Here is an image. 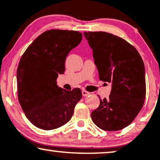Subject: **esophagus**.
I'll list each match as a JSON object with an SVG mask.
<instances>
[{"label":"esophagus","mask_w":160,"mask_h":160,"mask_svg":"<svg viewBox=\"0 0 160 160\" xmlns=\"http://www.w3.org/2000/svg\"><path fill=\"white\" fill-rule=\"evenodd\" d=\"M82 95L84 96V97H85V96L89 95V94H90V93L89 92H87V91H86V90H82Z\"/></svg>","instance_id":"esophagus-1"}]
</instances>
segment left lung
<instances>
[{
	"label": "left lung",
	"mask_w": 160,
	"mask_h": 160,
	"mask_svg": "<svg viewBox=\"0 0 160 160\" xmlns=\"http://www.w3.org/2000/svg\"><path fill=\"white\" fill-rule=\"evenodd\" d=\"M92 49L99 78L112 83L109 98L100 99L91 113L98 128L117 131L128 127L143 108L146 98L145 67L137 49L119 36L106 32H84Z\"/></svg>",
	"instance_id": "8db88e82"
}]
</instances>
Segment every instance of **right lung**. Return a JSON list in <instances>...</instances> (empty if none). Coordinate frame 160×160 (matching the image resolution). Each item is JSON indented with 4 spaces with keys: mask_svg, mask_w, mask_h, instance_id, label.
<instances>
[{
    "mask_svg": "<svg viewBox=\"0 0 160 160\" xmlns=\"http://www.w3.org/2000/svg\"><path fill=\"white\" fill-rule=\"evenodd\" d=\"M82 39L78 31L47 30L22 56L17 72L18 100L26 117L37 128L53 130L71 119L82 91L65 90L56 80L64 73L67 55Z\"/></svg>",
    "mask_w": 160,
    "mask_h": 160,
    "instance_id": "obj_1",
    "label": "right lung"
}]
</instances>
